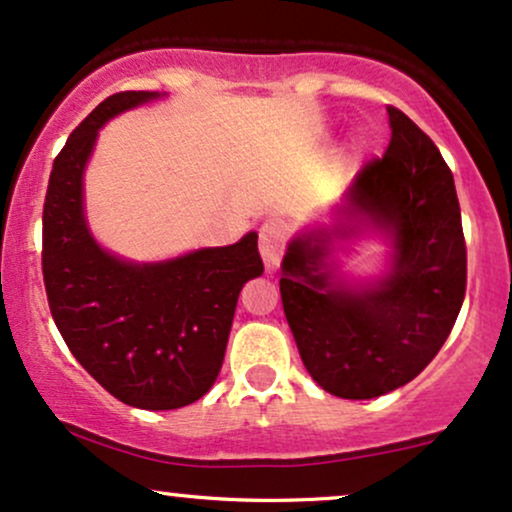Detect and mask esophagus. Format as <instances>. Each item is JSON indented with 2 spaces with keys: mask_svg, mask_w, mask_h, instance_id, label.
<instances>
[{
  "mask_svg": "<svg viewBox=\"0 0 512 512\" xmlns=\"http://www.w3.org/2000/svg\"><path fill=\"white\" fill-rule=\"evenodd\" d=\"M286 250V231L279 221H267L260 228V252L267 269H276Z\"/></svg>",
  "mask_w": 512,
  "mask_h": 512,
  "instance_id": "obj_1",
  "label": "esophagus"
}]
</instances>
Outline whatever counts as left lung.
I'll return each instance as SVG.
<instances>
[{
  "label": "left lung",
  "mask_w": 512,
  "mask_h": 512,
  "mask_svg": "<svg viewBox=\"0 0 512 512\" xmlns=\"http://www.w3.org/2000/svg\"><path fill=\"white\" fill-rule=\"evenodd\" d=\"M390 146L358 170L342 219L291 240L281 303L303 366L322 390L373 399L407 385L436 358L467 289L455 180L438 146L387 105ZM366 227L393 243L391 272L370 285L336 279L333 243Z\"/></svg>",
  "instance_id": "1"
}]
</instances>
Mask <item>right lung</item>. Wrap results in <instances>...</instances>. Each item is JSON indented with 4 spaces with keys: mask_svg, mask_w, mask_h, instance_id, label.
I'll list each match as a JSON object with an SVG mask.
<instances>
[{
    "mask_svg": "<svg viewBox=\"0 0 512 512\" xmlns=\"http://www.w3.org/2000/svg\"><path fill=\"white\" fill-rule=\"evenodd\" d=\"M158 96L122 91L105 98L57 154L43 207V279L57 330L98 385L151 411L207 395L240 289L264 272L257 233L156 264L125 262L93 240L81 180L98 129Z\"/></svg>",
    "mask_w": 512,
    "mask_h": 512,
    "instance_id": "1",
    "label": "right lung"
}]
</instances>
